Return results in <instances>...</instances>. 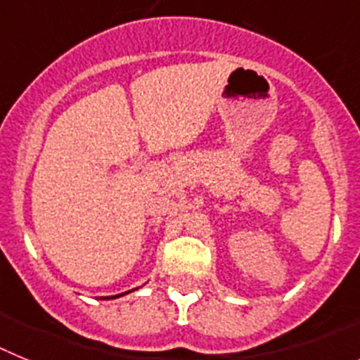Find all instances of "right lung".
Wrapping results in <instances>:
<instances>
[{
    "label": "right lung",
    "instance_id": "right-lung-1",
    "mask_svg": "<svg viewBox=\"0 0 360 360\" xmlns=\"http://www.w3.org/2000/svg\"><path fill=\"white\" fill-rule=\"evenodd\" d=\"M124 294H128V292H124ZM124 294H119V295H111V297H106V299H113V297H120V295H124Z\"/></svg>",
    "mask_w": 360,
    "mask_h": 360
}]
</instances>
